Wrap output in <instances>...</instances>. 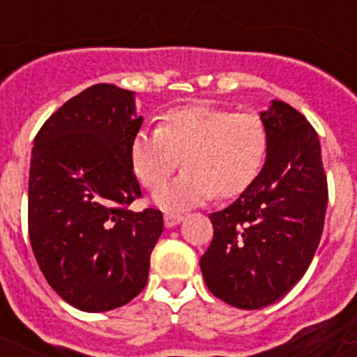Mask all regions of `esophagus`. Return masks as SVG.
<instances>
[{"instance_id": "34e87169", "label": "esophagus", "mask_w": 357, "mask_h": 357, "mask_svg": "<svg viewBox=\"0 0 357 357\" xmlns=\"http://www.w3.org/2000/svg\"><path fill=\"white\" fill-rule=\"evenodd\" d=\"M181 220H183V217H181V215H176V213H167V215H165V226H167V228L178 226Z\"/></svg>"}]
</instances>
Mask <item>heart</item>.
<instances>
[{
	"instance_id": "1",
	"label": "heart",
	"mask_w": 357,
	"mask_h": 357,
	"mask_svg": "<svg viewBox=\"0 0 357 357\" xmlns=\"http://www.w3.org/2000/svg\"><path fill=\"white\" fill-rule=\"evenodd\" d=\"M268 155L265 122L252 113L207 105L170 109L157 129H139L129 142L131 170L146 189L155 190L177 167L188 170L157 190L162 211H185L217 195H243L259 178Z\"/></svg>"
}]
</instances>
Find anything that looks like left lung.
<instances>
[{
	"label": "left lung",
	"instance_id": "1",
	"mask_svg": "<svg viewBox=\"0 0 357 357\" xmlns=\"http://www.w3.org/2000/svg\"><path fill=\"white\" fill-rule=\"evenodd\" d=\"M268 155L259 178L222 211L202 255L207 289L238 310L283 298L304 276L321 243L328 206L321 142L302 114L280 100L261 111Z\"/></svg>",
	"mask_w": 357,
	"mask_h": 357
}]
</instances>
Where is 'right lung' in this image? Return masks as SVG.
<instances>
[{"label": "right lung", "instance_id": "right-lung-1", "mask_svg": "<svg viewBox=\"0 0 357 357\" xmlns=\"http://www.w3.org/2000/svg\"><path fill=\"white\" fill-rule=\"evenodd\" d=\"M142 120L135 92L98 83L57 109L35 137L31 246L53 291L81 311L116 310L146 287L162 215L128 209L140 196L129 142Z\"/></svg>", "mask_w": 357, "mask_h": 357}]
</instances>
